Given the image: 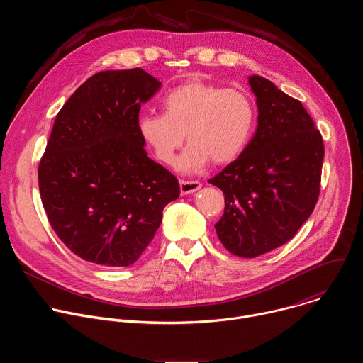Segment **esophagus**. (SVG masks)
I'll list each match as a JSON object with an SVG mask.
<instances>
[{"label": "esophagus", "instance_id": "1", "mask_svg": "<svg viewBox=\"0 0 363 363\" xmlns=\"http://www.w3.org/2000/svg\"><path fill=\"white\" fill-rule=\"evenodd\" d=\"M179 186H181V194L188 195V194L198 191L201 188V182L199 181H181Z\"/></svg>", "mask_w": 363, "mask_h": 363}]
</instances>
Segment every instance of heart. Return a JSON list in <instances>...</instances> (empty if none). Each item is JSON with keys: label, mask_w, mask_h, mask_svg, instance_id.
I'll list each match as a JSON object with an SVG mask.
<instances>
[{"label": "heart", "mask_w": 363, "mask_h": 363, "mask_svg": "<svg viewBox=\"0 0 363 363\" xmlns=\"http://www.w3.org/2000/svg\"><path fill=\"white\" fill-rule=\"evenodd\" d=\"M162 115L143 113L136 121L142 142L160 162L172 165L185 133L191 142L179 169L194 172L210 161L228 165L247 149L257 122L252 97L242 89L186 80L161 99Z\"/></svg>", "instance_id": "1"}]
</instances>
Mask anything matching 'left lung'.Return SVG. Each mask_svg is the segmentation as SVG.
Instances as JSON below:
<instances>
[{
    "label": "left lung",
    "instance_id": "8db88e82",
    "mask_svg": "<svg viewBox=\"0 0 363 363\" xmlns=\"http://www.w3.org/2000/svg\"><path fill=\"white\" fill-rule=\"evenodd\" d=\"M257 130L241 157L208 182L225 195L216 231L224 247L252 258L291 240L313 213L325 146L301 103L262 77L250 76Z\"/></svg>",
    "mask_w": 363,
    "mask_h": 363
}]
</instances>
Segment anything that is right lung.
<instances>
[{
    "label": "right lung",
    "mask_w": 363,
    "mask_h": 363,
    "mask_svg": "<svg viewBox=\"0 0 363 363\" xmlns=\"http://www.w3.org/2000/svg\"><path fill=\"white\" fill-rule=\"evenodd\" d=\"M142 69L100 72L57 113L38 188L57 237L83 260L133 264L179 196L178 179L147 158L136 121L161 87Z\"/></svg>",
    "instance_id": "obj_1"
}]
</instances>
